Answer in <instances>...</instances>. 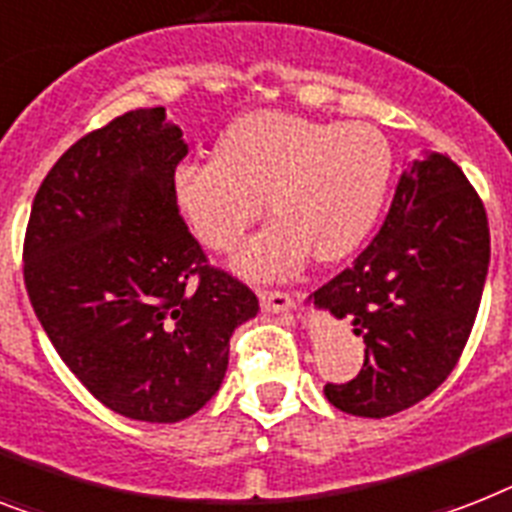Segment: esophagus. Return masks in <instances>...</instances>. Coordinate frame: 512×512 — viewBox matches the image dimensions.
<instances>
[{"mask_svg":"<svg viewBox=\"0 0 512 512\" xmlns=\"http://www.w3.org/2000/svg\"><path fill=\"white\" fill-rule=\"evenodd\" d=\"M260 307L265 313H289L294 307V299L286 292H278V289H263L260 292Z\"/></svg>","mask_w":512,"mask_h":512,"instance_id":"esophagus-1","label":"esophagus"}]
</instances>
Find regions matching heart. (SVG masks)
<instances>
[{
	"label": "heart",
	"instance_id": "heart-1",
	"mask_svg": "<svg viewBox=\"0 0 512 512\" xmlns=\"http://www.w3.org/2000/svg\"><path fill=\"white\" fill-rule=\"evenodd\" d=\"M392 144L371 123H321L252 112L228 128L218 157L173 170V202L205 247L223 252L270 202L276 223L234 255L249 278L297 268L310 252L339 263L371 234L392 181Z\"/></svg>",
	"mask_w": 512,
	"mask_h": 512
}]
</instances>
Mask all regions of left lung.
<instances>
[{"label": "left lung", "mask_w": 512, "mask_h": 512, "mask_svg": "<svg viewBox=\"0 0 512 512\" xmlns=\"http://www.w3.org/2000/svg\"><path fill=\"white\" fill-rule=\"evenodd\" d=\"M486 270L489 223L463 170L439 152L407 162L373 242L310 294L365 342L360 373L326 384L328 402L386 418L429 397L463 355Z\"/></svg>", "instance_id": "left-lung-1"}]
</instances>
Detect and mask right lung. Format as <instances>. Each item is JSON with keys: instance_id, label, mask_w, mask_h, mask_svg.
<instances>
[{"instance_id": "1", "label": "right lung", "mask_w": 512, "mask_h": 512, "mask_svg": "<svg viewBox=\"0 0 512 512\" xmlns=\"http://www.w3.org/2000/svg\"><path fill=\"white\" fill-rule=\"evenodd\" d=\"M189 147L165 107L131 110L54 162L33 199L23 278L62 363L115 413L176 423L223 384L255 292L207 265L173 202Z\"/></svg>"}]
</instances>
